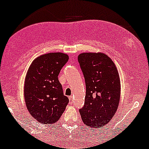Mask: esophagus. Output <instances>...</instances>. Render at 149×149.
Here are the masks:
<instances>
[{"label": "esophagus", "instance_id": "34e87169", "mask_svg": "<svg viewBox=\"0 0 149 149\" xmlns=\"http://www.w3.org/2000/svg\"><path fill=\"white\" fill-rule=\"evenodd\" d=\"M69 102H70V104H72L73 103V98H72V96H70L69 97Z\"/></svg>", "mask_w": 149, "mask_h": 149}]
</instances>
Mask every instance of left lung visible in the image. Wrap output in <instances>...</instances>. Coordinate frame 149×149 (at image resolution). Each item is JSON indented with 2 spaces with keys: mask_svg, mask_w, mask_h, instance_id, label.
Listing matches in <instances>:
<instances>
[{
  "mask_svg": "<svg viewBox=\"0 0 149 149\" xmlns=\"http://www.w3.org/2000/svg\"><path fill=\"white\" fill-rule=\"evenodd\" d=\"M78 61L85 78V104L79 110L86 125L103 127L111 121L119 106L121 81L113 60L103 53H82Z\"/></svg>",
  "mask_w": 149,
  "mask_h": 149,
  "instance_id": "left-lung-1",
  "label": "left lung"
}]
</instances>
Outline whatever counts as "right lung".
Wrapping results in <instances>:
<instances>
[{"instance_id": "1", "label": "right lung", "mask_w": 149, "mask_h": 149, "mask_svg": "<svg viewBox=\"0 0 149 149\" xmlns=\"http://www.w3.org/2000/svg\"><path fill=\"white\" fill-rule=\"evenodd\" d=\"M68 59L66 54L49 53L34 59L28 70L24 99L30 115L39 123H56L68 104L58 80L59 73Z\"/></svg>"}]
</instances>
